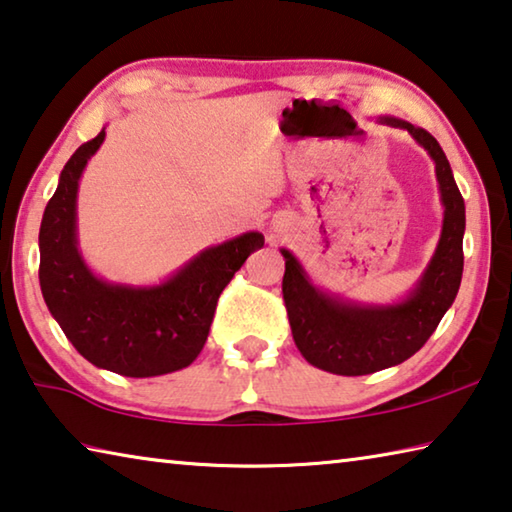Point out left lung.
I'll use <instances>...</instances> for the list:
<instances>
[{
  "mask_svg": "<svg viewBox=\"0 0 512 512\" xmlns=\"http://www.w3.org/2000/svg\"><path fill=\"white\" fill-rule=\"evenodd\" d=\"M381 121L409 131L436 162L440 201L445 207L443 232L415 289L397 305H354L316 289L298 259L282 248V296L293 341L311 366L345 377L370 375L413 357L452 307L463 275L465 203L447 155L424 128L395 117Z\"/></svg>",
  "mask_w": 512,
  "mask_h": 512,
  "instance_id": "1",
  "label": "left lung"
}]
</instances>
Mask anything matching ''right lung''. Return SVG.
<instances>
[{
    "instance_id": "1",
    "label": "right lung",
    "mask_w": 512,
    "mask_h": 512,
    "mask_svg": "<svg viewBox=\"0 0 512 512\" xmlns=\"http://www.w3.org/2000/svg\"><path fill=\"white\" fill-rule=\"evenodd\" d=\"M103 137L106 131L67 160L42 214V298L74 348L97 368L124 377L167 375L201 354L221 291L264 246V235L246 232L205 248L158 287L103 282L83 262L76 239L79 180Z\"/></svg>"
}]
</instances>
